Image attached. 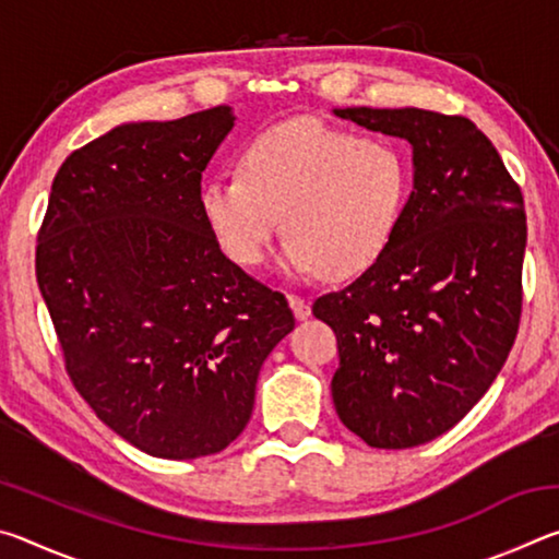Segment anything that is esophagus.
<instances>
[{"label":"esophagus","mask_w":559,"mask_h":559,"mask_svg":"<svg viewBox=\"0 0 559 559\" xmlns=\"http://www.w3.org/2000/svg\"><path fill=\"white\" fill-rule=\"evenodd\" d=\"M288 302H290L293 313H296L298 320H308L310 318V300L300 298V296H288Z\"/></svg>","instance_id":"1"}]
</instances>
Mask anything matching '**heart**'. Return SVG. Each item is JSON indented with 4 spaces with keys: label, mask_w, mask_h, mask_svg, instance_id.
<instances>
[{
    "label": "heart",
    "mask_w": 559,
    "mask_h": 559,
    "mask_svg": "<svg viewBox=\"0 0 559 559\" xmlns=\"http://www.w3.org/2000/svg\"><path fill=\"white\" fill-rule=\"evenodd\" d=\"M409 197L404 147L318 118H293L249 140L239 175L206 179L200 210L222 251L243 269L266 259L283 216L281 269L345 281L390 251Z\"/></svg>",
    "instance_id": "obj_1"
}]
</instances>
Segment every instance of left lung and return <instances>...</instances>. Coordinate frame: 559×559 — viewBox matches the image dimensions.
<instances>
[{
    "label": "left lung",
    "instance_id": "obj_1",
    "mask_svg": "<svg viewBox=\"0 0 559 559\" xmlns=\"http://www.w3.org/2000/svg\"><path fill=\"white\" fill-rule=\"evenodd\" d=\"M333 112L412 145L414 189L390 251L313 302L337 335L340 421L367 447L412 449L456 427L515 343L523 194L468 118L419 108Z\"/></svg>",
    "mask_w": 559,
    "mask_h": 559
}]
</instances>
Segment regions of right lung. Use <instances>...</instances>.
<instances>
[{"label":"right lung","mask_w":559,"mask_h":559,"mask_svg":"<svg viewBox=\"0 0 559 559\" xmlns=\"http://www.w3.org/2000/svg\"><path fill=\"white\" fill-rule=\"evenodd\" d=\"M216 106L122 122L53 177L36 281L75 390L157 459L224 451L253 412L263 359L296 318L222 253L202 173L234 128Z\"/></svg>","instance_id":"obj_1"}]
</instances>
